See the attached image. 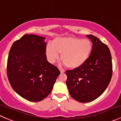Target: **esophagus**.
Returning <instances> with one entry per match:
<instances>
[{
	"mask_svg": "<svg viewBox=\"0 0 121 121\" xmlns=\"http://www.w3.org/2000/svg\"><path fill=\"white\" fill-rule=\"evenodd\" d=\"M59 69H60V71L61 73H64V72H65V70L64 69H63V68H60Z\"/></svg>",
	"mask_w": 121,
	"mask_h": 121,
	"instance_id": "1",
	"label": "esophagus"
}]
</instances>
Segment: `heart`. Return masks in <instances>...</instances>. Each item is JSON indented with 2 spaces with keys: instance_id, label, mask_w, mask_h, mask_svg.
Returning a JSON list of instances; mask_svg holds the SVG:
<instances>
[{
  "instance_id": "1",
  "label": "heart",
  "mask_w": 121,
  "mask_h": 121,
  "mask_svg": "<svg viewBox=\"0 0 121 121\" xmlns=\"http://www.w3.org/2000/svg\"><path fill=\"white\" fill-rule=\"evenodd\" d=\"M93 50L91 40L73 37H58L46 48L48 61L54 63L61 54L64 64L72 69L79 68L88 60Z\"/></svg>"
}]
</instances>
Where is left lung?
I'll use <instances>...</instances> for the list:
<instances>
[{
	"mask_svg": "<svg viewBox=\"0 0 121 121\" xmlns=\"http://www.w3.org/2000/svg\"><path fill=\"white\" fill-rule=\"evenodd\" d=\"M86 36L93 44L89 58L79 68L65 72L69 94L81 103L91 102L101 96L108 86L112 73L111 55L107 46L93 35Z\"/></svg>",
	"mask_w": 121,
	"mask_h": 121,
	"instance_id": "obj_1",
	"label": "left lung"
}]
</instances>
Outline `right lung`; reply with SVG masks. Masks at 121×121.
Wrapping results in <instances>:
<instances>
[{
	"label": "right lung",
	"mask_w": 121,
	"mask_h": 121,
	"mask_svg": "<svg viewBox=\"0 0 121 121\" xmlns=\"http://www.w3.org/2000/svg\"><path fill=\"white\" fill-rule=\"evenodd\" d=\"M46 38L26 34L12 44L7 60L10 85L18 95L33 102L43 100L60 72L47 60Z\"/></svg>",
	"instance_id": "1"
}]
</instances>
